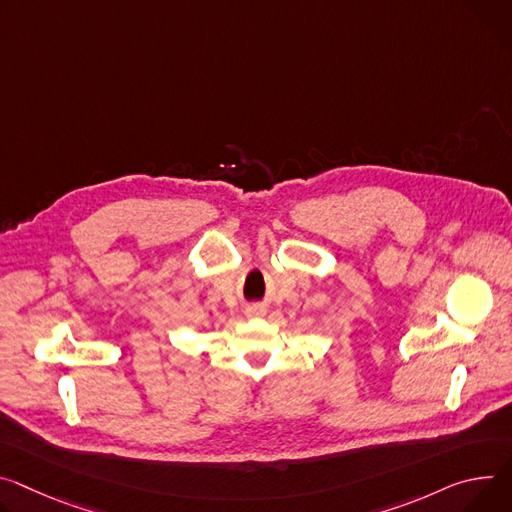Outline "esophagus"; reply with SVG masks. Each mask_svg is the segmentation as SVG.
Masks as SVG:
<instances>
[{"mask_svg":"<svg viewBox=\"0 0 512 512\" xmlns=\"http://www.w3.org/2000/svg\"><path fill=\"white\" fill-rule=\"evenodd\" d=\"M245 314H247L249 318H261V316L265 314V308L259 306V304H251V306L245 308Z\"/></svg>","mask_w":512,"mask_h":512,"instance_id":"1","label":"esophagus"}]
</instances>
